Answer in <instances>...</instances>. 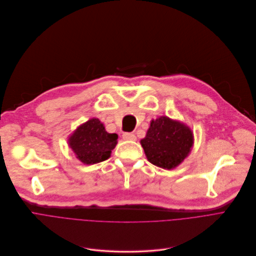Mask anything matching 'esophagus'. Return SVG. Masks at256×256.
<instances>
[{
  "mask_svg": "<svg viewBox=\"0 0 256 256\" xmlns=\"http://www.w3.org/2000/svg\"><path fill=\"white\" fill-rule=\"evenodd\" d=\"M122 138L124 140H128V141H134L136 140V136L132 132H124L122 134Z\"/></svg>",
  "mask_w": 256,
  "mask_h": 256,
  "instance_id": "1",
  "label": "esophagus"
}]
</instances>
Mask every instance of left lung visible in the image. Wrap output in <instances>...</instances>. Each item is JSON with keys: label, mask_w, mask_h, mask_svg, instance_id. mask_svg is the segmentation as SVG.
Returning <instances> with one entry per match:
<instances>
[{"label": "left lung", "mask_w": 256, "mask_h": 256, "mask_svg": "<svg viewBox=\"0 0 256 256\" xmlns=\"http://www.w3.org/2000/svg\"><path fill=\"white\" fill-rule=\"evenodd\" d=\"M140 143L152 164L172 170L188 156L194 145V134L184 124L160 116L151 120L146 137Z\"/></svg>", "instance_id": "1"}]
</instances>
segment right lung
Listing matches in <instances>:
<instances>
[{
    "label": "right lung",
    "mask_w": 256,
    "mask_h": 256,
    "mask_svg": "<svg viewBox=\"0 0 256 256\" xmlns=\"http://www.w3.org/2000/svg\"><path fill=\"white\" fill-rule=\"evenodd\" d=\"M117 134L106 132L98 118L79 126L69 137V146L84 164H94L108 160L117 144Z\"/></svg>",
    "instance_id": "obj_1"
}]
</instances>
